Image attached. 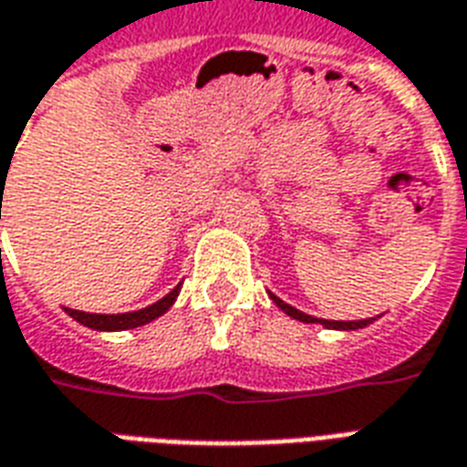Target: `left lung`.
<instances>
[{
	"instance_id": "8db88e82",
	"label": "left lung",
	"mask_w": 467,
	"mask_h": 467,
	"mask_svg": "<svg viewBox=\"0 0 467 467\" xmlns=\"http://www.w3.org/2000/svg\"><path fill=\"white\" fill-rule=\"evenodd\" d=\"M270 297H273L275 305H277L285 315H290V317L300 320V323H320L325 325V327H330V330H358V327H365V325L370 323V320H348V323H345V320H320V317H310V315L295 310L293 305L283 303V300H280V297H275V295H270Z\"/></svg>"
}]
</instances>
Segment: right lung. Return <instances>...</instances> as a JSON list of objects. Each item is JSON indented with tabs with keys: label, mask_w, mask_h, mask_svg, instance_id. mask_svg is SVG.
<instances>
[{
	"label": "right lung",
	"mask_w": 467,
	"mask_h": 467,
	"mask_svg": "<svg viewBox=\"0 0 467 467\" xmlns=\"http://www.w3.org/2000/svg\"><path fill=\"white\" fill-rule=\"evenodd\" d=\"M2 217V214H0ZM180 295V285L174 287L172 293H167L162 300H157L150 307H142V310H134V313H122V315H95V313H82V310H72V307H65V313L69 317H75L77 323L87 325L92 330H130V327H140V325H147L157 320L160 315H164Z\"/></svg>",
	"instance_id": "add662e5"
}]
</instances>
